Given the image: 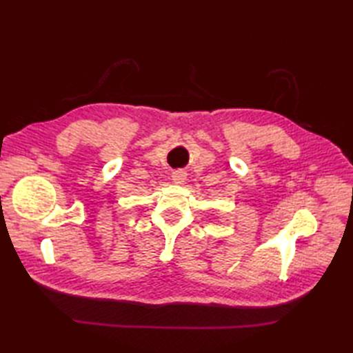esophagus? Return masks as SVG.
I'll list each match as a JSON object with an SVG mask.
<instances>
[{
	"label": "esophagus",
	"mask_w": 353,
	"mask_h": 353,
	"mask_svg": "<svg viewBox=\"0 0 353 353\" xmlns=\"http://www.w3.org/2000/svg\"><path fill=\"white\" fill-rule=\"evenodd\" d=\"M171 177H172V182H174L176 185H182L186 181V172L183 170H176V171H172Z\"/></svg>",
	"instance_id": "obj_1"
}]
</instances>
